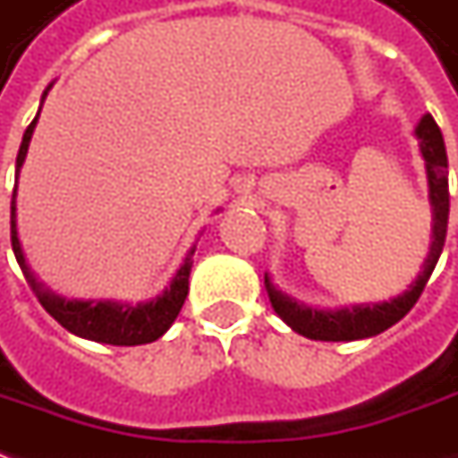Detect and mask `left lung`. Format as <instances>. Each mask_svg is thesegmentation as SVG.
<instances>
[{
    "label": "left lung",
    "instance_id": "left-lung-1",
    "mask_svg": "<svg viewBox=\"0 0 458 458\" xmlns=\"http://www.w3.org/2000/svg\"><path fill=\"white\" fill-rule=\"evenodd\" d=\"M416 138L421 146V156L426 161V176H428V201L434 208V239L431 250L423 262V272L419 279L411 284V290L398 294L391 302L380 305H358L352 310H312L293 302L290 297L275 290V284L265 275V287L269 294V302L282 320L293 327L294 333L310 337V340H327V343H340V340H363L388 330L391 325L406 318L408 310L413 308L421 297L426 282L431 277L437 267L444 242H446V226H449V158H446V146L441 128L431 115H423Z\"/></svg>",
    "mask_w": 458,
    "mask_h": 458
}]
</instances>
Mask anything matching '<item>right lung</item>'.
<instances>
[{
    "mask_svg": "<svg viewBox=\"0 0 458 458\" xmlns=\"http://www.w3.org/2000/svg\"><path fill=\"white\" fill-rule=\"evenodd\" d=\"M50 90V88H47ZM45 90V95H47ZM39 115V113H37ZM37 118L24 131L21 136L20 153H17V176L24 164V156L30 148V138L35 131ZM17 193V189H14ZM12 250L21 267V275L27 279V284L37 294L39 305L50 312L55 320L63 325L64 330L75 333L80 337H88L95 343H107V345H143L153 343L164 335L165 330L174 325L176 315L183 308V300L189 294V275H191V254L186 257V262L181 265L176 277L171 282V287L161 297L140 302V305H121V302H80V300H64L50 293L42 282H37L32 269L24 259V251L20 247V236H17V216H14V199H12Z\"/></svg>",
    "mask_w": 458,
    "mask_h": 458,
    "instance_id": "right-lung-1",
    "label": "right lung"
}]
</instances>
